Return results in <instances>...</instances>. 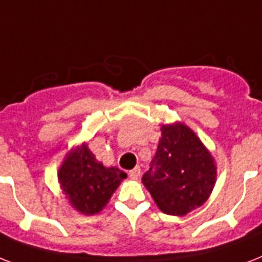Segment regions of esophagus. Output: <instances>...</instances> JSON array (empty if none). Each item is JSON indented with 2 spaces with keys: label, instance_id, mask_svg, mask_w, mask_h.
I'll use <instances>...</instances> for the list:
<instances>
[{
  "label": "esophagus",
  "instance_id": "esophagus-1",
  "mask_svg": "<svg viewBox=\"0 0 262 262\" xmlns=\"http://www.w3.org/2000/svg\"><path fill=\"white\" fill-rule=\"evenodd\" d=\"M129 176H130V179H138L141 176V169H140V167H136L132 171H129Z\"/></svg>",
  "mask_w": 262,
  "mask_h": 262
}]
</instances>
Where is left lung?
I'll use <instances>...</instances> for the list:
<instances>
[{
  "mask_svg": "<svg viewBox=\"0 0 262 262\" xmlns=\"http://www.w3.org/2000/svg\"><path fill=\"white\" fill-rule=\"evenodd\" d=\"M214 157L187 125L161 126V137L142 183L161 211L183 216L201 207L215 186Z\"/></svg>",
  "mask_w": 262,
  "mask_h": 262,
  "instance_id": "1",
  "label": "left lung"
}]
</instances>
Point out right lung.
Segmentation results:
<instances>
[{
	"label": "right lung",
	"instance_id": "1",
	"mask_svg": "<svg viewBox=\"0 0 262 262\" xmlns=\"http://www.w3.org/2000/svg\"><path fill=\"white\" fill-rule=\"evenodd\" d=\"M57 178L72 207L84 215H94L107 205L126 173L116 167H103L84 142L67 153Z\"/></svg>",
	"mask_w": 262,
	"mask_h": 262
}]
</instances>
